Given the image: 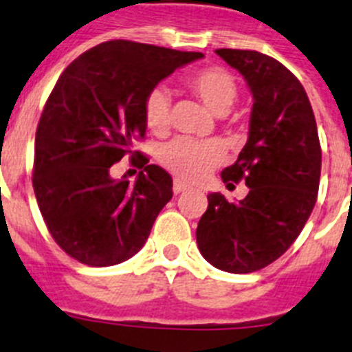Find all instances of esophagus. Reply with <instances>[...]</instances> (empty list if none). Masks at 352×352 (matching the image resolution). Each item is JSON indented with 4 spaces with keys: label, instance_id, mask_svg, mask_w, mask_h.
I'll use <instances>...</instances> for the list:
<instances>
[{
    "label": "esophagus",
    "instance_id": "esophagus-1",
    "mask_svg": "<svg viewBox=\"0 0 352 352\" xmlns=\"http://www.w3.org/2000/svg\"><path fill=\"white\" fill-rule=\"evenodd\" d=\"M173 190H174V194H182V192L186 190V185L183 182H179V179H174Z\"/></svg>",
    "mask_w": 352,
    "mask_h": 352
}]
</instances>
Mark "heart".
<instances>
[{"instance_id": "1", "label": "heart", "mask_w": 352, "mask_h": 352, "mask_svg": "<svg viewBox=\"0 0 352 352\" xmlns=\"http://www.w3.org/2000/svg\"><path fill=\"white\" fill-rule=\"evenodd\" d=\"M186 89L203 102L211 113L223 116L236 102L238 84L234 77L220 67H206L183 77ZM144 120L151 132L164 133L170 125L169 93L153 88L144 98ZM162 164L186 182L206 178L214 166L223 160V149L214 141H195L179 138L162 149Z\"/></svg>"}]
</instances>
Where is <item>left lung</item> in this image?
<instances>
[{
  "label": "left lung",
  "mask_w": 352,
  "mask_h": 352,
  "mask_svg": "<svg viewBox=\"0 0 352 352\" xmlns=\"http://www.w3.org/2000/svg\"><path fill=\"white\" fill-rule=\"evenodd\" d=\"M217 54L243 76L254 98L247 144L222 170L223 183L243 179L248 194L239 203L219 192L208 195L195 238L214 268L252 273L278 259L309 220L321 178V144L309 96L284 65L257 51Z\"/></svg>",
  "instance_id": "8db88e82"
}]
</instances>
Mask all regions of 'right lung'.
Wrapping results in <instances>:
<instances>
[{"instance_id": "1", "label": "right lung", "mask_w": 352, "mask_h": 352, "mask_svg": "<svg viewBox=\"0 0 352 352\" xmlns=\"http://www.w3.org/2000/svg\"><path fill=\"white\" fill-rule=\"evenodd\" d=\"M129 40H111L82 52L60 76L43 107L35 138L33 188L54 241L88 266H114L135 256L162 208L173 178L133 157L143 170L130 184L110 166L135 154L144 138V98L176 68L203 60Z\"/></svg>"}]
</instances>
